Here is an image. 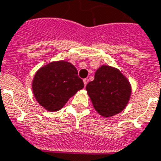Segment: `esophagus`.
<instances>
[{"instance_id":"esophagus-1","label":"esophagus","mask_w":161,"mask_h":161,"mask_svg":"<svg viewBox=\"0 0 161 161\" xmlns=\"http://www.w3.org/2000/svg\"><path fill=\"white\" fill-rule=\"evenodd\" d=\"M83 83H84V85H87V83H89V79H88V78H84V79H83Z\"/></svg>"}]
</instances>
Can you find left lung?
<instances>
[{"label":"left lung","instance_id":"1","mask_svg":"<svg viewBox=\"0 0 161 161\" xmlns=\"http://www.w3.org/2000/svg\"><path fill=\"white\" fill-rule=\"evenodd\" d=\"M94 109L105 117L115 116L123 110L129 101L131 85L118 69L101 66L94 79L86 86Z\"/></svg>","mask_w":161,"mask_h":161}]
</instances>
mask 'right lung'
Segmentation results:
<instances>
[{"instance_id":"add662e5","label":"right lung","mask_w":161,"mask_h":161,"mask_svg":"<svg viewBox=\"0 0 161 161\" xmlns=\"http://www.w3.org/2000/svg\"><path fill=\"white\" fill-rule=\"evenodd\" d=\"M84 87L78 70L68 61L51 62L34 75L32 89L35 99L48 111H56Z\"/></svg>"}]
</instances>
